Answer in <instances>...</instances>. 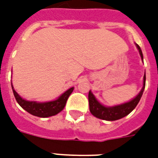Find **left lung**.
Listing matches in <instances>:
<instances>
[{"instance_id": "obj_1", "label": "left lung", "mask_w": 158, "mask_h": 158, "mask_svg": "<svg viewBox=\"0 0 158 158\" xmlns=\"http://www.w3.org/2000/svg\"><path fill=\"white\" fill-rule=\"evenodd\" d=\"M136 47L139 51L140 55H141L142 60H143V52H142L140 46L137 44ZM145 81H146V76L144 74L143 88L141 89V91L139 92V94L137 95L135 98H134L133 99H131L130 101L120 104V105H117V106H106L102 105L100 102L96 98V97L93 95V93L89 90V112H91V114L95 116L96 118H101L104 120H108V121H113V120H117L119 118H124L125 116L128 115L138 105L139 101L143 96L144 88H145Z\"/></svg>"}]
</instances>
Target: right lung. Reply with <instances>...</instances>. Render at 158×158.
Here are the masks:
<instances>
[{
  "label": "right lung",
  "mask_w": 158,
  "mask_h": 158,
  "mask_svg": "<svg viewBox=\"0 0 158 158\" xmlns=\"http://www.w3.org/2000/svg\"><path fill=\"white\" fill-rule=\"evenodd\" d=\"M11 86H12L15 100L19 104V106L29 113L37 117H40V118L51 117L61 112L66 106L69 97L74 90V87H71L60 95L55 100L48 101V102H37V101H28L23 99L14 89L12 83H11Z\"/></svg>",
  "instance_id": "obj_1"
}]
</instances>
